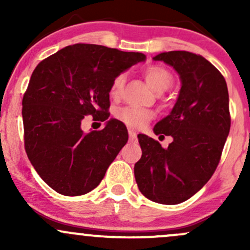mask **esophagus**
<instances>
[{
  "instance_id": "esophagus-1",
  "label": "esophagus",
  "mask_w": 250,
  "mask_h": 250,
  "mask_svg": "<svg viewBox=\"0 0 250 250\" xmlns=\"http://www.w3.org/2000/svg\"><path fill=\"white\" fill-rule=\"evenodd\" d=\"M129 141H136V133L134 130H129Z\"/></svg>"
}]
</instances>
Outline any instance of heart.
Here are the masks:
<instances>
[{
    "instance_id": "1",
    "label": "heart",
    "mask_w": 250,
    "mask_h": 250,
    "mask_svg": "<svg viewBox=\"0 0 250 250\" xmlns=\"http://www.w3.org/2000/svg\"><path fill=\"white\" fill-rule=\"evenodd\" d=\"M145 77L148 84L157 93L167 90L173 83V76L167 69L160 65H151L145 70ZM125 83V74H119L113 80L110 85V96L119 97L122 94L123 87ZM117 119L122 123L131 129H140L145 127L153 117V113L150 110L143 108L127 107L122 108L117 111Z\"/></svg>"
}]
</instances>
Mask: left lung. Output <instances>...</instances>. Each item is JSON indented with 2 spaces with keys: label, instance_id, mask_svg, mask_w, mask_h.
Masks as SVG:
<instances>
[{
  "label": "left lung",
  "instance_id": "8db88e82",
  "mask_svg": "<svg viewBox=\"0 0 250 250\" xmlns=\"http://www.w3.org/2000/svg\"><path fill=\"white\" fill-rule=\"evenodd\" d=\"M173 67L181 89L169 115L154 133L173 137L168 148L139 134L142 156L135 180L147 199L177 205L196 194L219 165L230 130L229 95L225 77L205 57L189 51H168L153 57Z\"/></svg>",
  "mask_w": 250,
  "mask_h": 250
}]
</instances>
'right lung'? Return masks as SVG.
<instances>
[{
  "label": "right lung",
  "instance_id": "right-lung-1",
  "mask_svg": "<svg viewBox=\"0 0 250 250\" xmlns=\"http://www.w3.org/2000/svg\"><path fill=\"white\" fill-rule=\"evenodd\" d=\"M143 61L141 53L77 43L37 64L22 100L24 148L40 177L57 193L93 190L127 143L125 125L109 119V93L115 76ZM85 115L105 122V128L85 134Z\"/></svg>",
  "mask_w": 250,
  "mask_h": 250
}]
</instances>
